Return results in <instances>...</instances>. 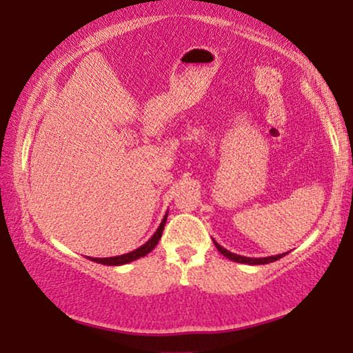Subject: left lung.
Masks as SVG:
<instances>
[{"mask_svg":"<svg viewBox=\"0 0 353 353\" xmlns=\"http://www.w3.org/2000/svg\"><path fill=\"white\" fill-rule=\"evenodd\" d=\"M215 248L219 249V252L221 255H225L226 259L233 260V262H238V263H245V265H265V263H272V262H276V260H279L281 257H284L288 252L284 254H278V255H272V257H260V259H255V257H244V255H238V254H233L230 252V250H226L225 248H221V245L216 243V241H214Z\"/></svg>","mask_w":353,"mask_h":353,"instance_id":"left-lung-1","label":"left lung"}]
</instances>
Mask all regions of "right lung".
<instances>
[{
    "label": "right lung",
    "instance_id": "obj_1",
    "mask_svg": "<svg viewBox=\"0 0 353 353\" xmlns=\"http://www.w3.org/2000/svg\"><path fill=\"white\" fill-rule=\"evenodd\" d=\"M167 215H168V212H167L165 215H163V219L161 221V225H159V228L156 230V233H154L151 238H149L148 243H144L141 248L134 249V250H132V252H128V254L117 255V257H105V259L86 257V259L93 260V262H96V263H103V265H110V267H117V265H125V263L133 262V260H138V259L144 257V255H148L154 248H156L157 243H159V239H161L163 226H165V221H167Z\"/></svg>",
    "mask_w": 353,
    "mask_h": 353
}]
</instances>
